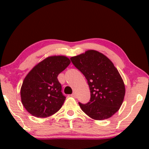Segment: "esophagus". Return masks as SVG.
<instances>
[{
	"mask_svg": "<svg viewBox=\"0 0 149 149\" xmlns=\"http://www.w3.org/2000/svg\"><path fill=\"white\" fill-rule=\"evenodd\" d=\"M71 97H74V98H76V94L75 93V92H73L72 95H71Z\"/></svg>",
	"mask_w": 149,
	"mask_h": 149,
	"instance_id": "esophagus-1",
	"label": "esophagus"
}]
</instances>
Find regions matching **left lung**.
Returning <instances> with one entry per match:
<instances>
[{
	"mask_svg": "<svg viewBox=\"0 0 149 149\" xmlns=\"http://www.w3.org/2000/svg\"><path fill=\"white\" fill-rule=\"evenodd\" d=\"M71 60L84 75L90 90V102H78L83 111L97 120L111 117L119 110L125 94L123 80L112 61L96 50H88Z\"/></svg>",
	"mask_w": 149,
	"mask_h": 149,
	"instance_id": "obj_1",
	"label": "left lung"
}]
</instances>
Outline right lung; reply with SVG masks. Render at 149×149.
<instances>
[{
    "mask_svg": "<svg viewBox=\"0 0 149 149\" xmlns=\"http://www.w3.org/2000/svg\"><path fill=\"white\" fill-rule=\"evenodd\" d=\"M70 63L65 56L48 57L27 74L22 85L21 99L29 113L38 118H46L61 109L66 97L61 92L57 76Z\"/></svg>",
    "mask_w": 149,
    "mask_h": 149,
    "instance_id": "obj_1",
    "label": "right lung"
}]
</instances>
